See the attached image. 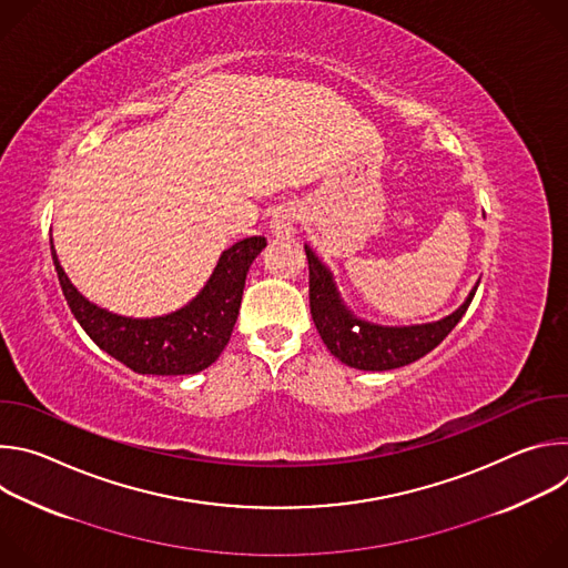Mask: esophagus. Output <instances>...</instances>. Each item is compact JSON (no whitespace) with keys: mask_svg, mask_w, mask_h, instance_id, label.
I'll return each mask as SVG.
<instances>
[{"mask_svg":"<svg viewBox=\"0 0 568 568\" xmlns=\"http://www.w3.org/2000/svg\"><path fill=\"white\" fill-rule=\"evenodd\" d=\"M296 220H298V211L296 206L283 204L272 213L270 220V231L274 237H290L296 233Z\"/></svg>","mask_w":568,"mask_h":568,"instance_id":"34e87169","label":"esophagus"}]
</instances>
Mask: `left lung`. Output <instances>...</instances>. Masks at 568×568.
<instances>
[{"label":"left lung","mask_w":568,"mask_h":568,"mask_svg":"<svg viewBox=\"0 0 568 568\" xmlns=\"http://www.w3.org/2000/svg\"><path fill=\"white\" fill-rule=\"evenodd\" d=\"M310 265V312L328 351L351 368L390 371L432 353L467 312L478 283L452 314L416 326H382L357 316L342 298L333 272L305 245Z\"/></svg>","instance_id":"8db88e82"}]
</instances>
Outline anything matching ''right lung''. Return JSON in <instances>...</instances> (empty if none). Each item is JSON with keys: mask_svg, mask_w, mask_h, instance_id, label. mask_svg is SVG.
I'll list each match as a JSON object with an SVG mask.
<instances>
[{"mask_svg": "<svg viewBox=\"0 0 568 568\" xmlns=\"http://www.w3.org/2000/svg\"><path fill=\"white\" fill-rule=\"evenodd\" d=\"M265 245L263 235L237 240L220 254L195 298L150 318L114 314L92 303L64 274L53 240L51 256L67 305L101 351L141 375H193L209 368L229 344L247 272Z\"/></svg>", "mask_w": 568, "mask_h": 568, "instance_id": "right-lung-1", "label": "right lung"}]
</instances>
